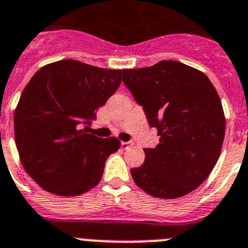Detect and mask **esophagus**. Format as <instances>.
I'll return each mask as SVG.
<instances>
[{
    "instance_id": "34e87169",
    "label": "esophagus",
    "mask_w": 248,
    "mask_h": 248,
    "mask_svg": "<svg viewBox=\"0 0 248 248\" xmlns=\"http://www.w3.org/2000/svg\"><path fill=\"white\" fill-rule=\"evenodd\" d=\"M133 144H134V141H133V140L122 141V143H120V145H122L123 149H128V148H129V147H132Z\"/></svg>"
}]
</instances>
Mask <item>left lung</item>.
I'll list each match as a JSON object with an SVG mask.
<instances>
[{
	"mask_svg": "<svg viewBox=\"0 0 248 248\" xmlns=\"http://www.w3.org/2000/svg\"><path fill=\"white\" fill-rule=\"evenodd\" d=\"M123 82L160 137L145 148V160L130 173L156 198H178L200 187L218 160L226 120L219 96L206 75L178 61L123 70Z\"/></svg>",
	"mask_w": 248,
	"mask_h": 248,
	"instance_id": "obj_1",
	"label": "left lung"
}]
</instances>
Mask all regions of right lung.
<instances>
[{
	"instance_id": "obj_1",
	"label": "right lung",
	"mask_w": 248,
	"mask_h": 248,
	"mask_svg": "<svg viewBox=\"0 0 248 248\" xmlns=\"http://www.w3.org/2000/svg\"><path fill=\"white\" fill-rule=\"evenodd\" d=\"M122 73L67 59L31 78L15 111V140L23 168L40 187L69 197L100 182L105 162L120 143L88 129L118 90Z\"/></svg>"
}]
</instances>
